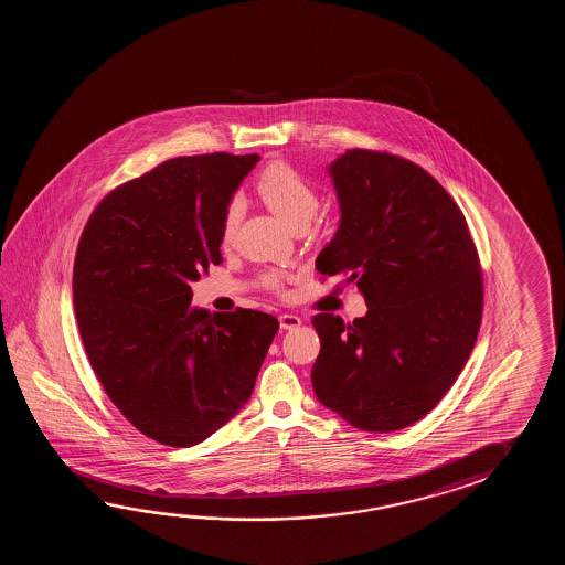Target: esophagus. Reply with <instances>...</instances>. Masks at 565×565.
Instances as JSON below:
<instances>
[{
	"label": "esophagus",
	"instance_id": "34e87169",
	"mask_svg": "<svg viewBox=\"0 0 565 565\" xmlns=\"http://www.w3.org/2000/svg\"><path fill=\"white\" fill-rule=\"evenodd\" d=\"M278 323H280V329H297L302 321H300L299 315H292V312H285V315H280L278 317Z\"/></svg>",
	"mask_w": 565,
	"mask_h": 565
}]
</instances>
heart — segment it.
<instances>
[{
	"label": "heart",
	"instance_id": "b5f03b06",
	"mask_svg": "<svg viewBox=\"0 0 565 565\" xmlns=\"http://www.w3.org/2000/svg\"><path fill=\"white\" fill-rule=\"evenodd\" d=\"M256 190L266 205L292 230L307 226L321 205V195L317 185L307 175H302L299 169L288 166L285 161L270 163L268 168L263 169V173L256 180ZM241 220L242 202L238 198H234L230 200L222 216V226H220L222 242L228 244L234 241ZM265 285L270 288H280L282 278L278 275H266Z\"/></svg>",
	"mask_w": 565,
	"mask_h": 565
}]
</instances>
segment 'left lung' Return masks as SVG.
Wrapping results in <instances>:
<instances>
[{
	"label": "left lung",
	"mask_w": 565,
	"mask_h": 565,
	"mask_svg": "<svg viewBox=\"0 0 565 565\" xmlns=\"http://www.w3.org/2000/svg\"><path fill=\"white\" fill-rule=\"evenodd\" d=\"M341 222L317 256L355 282L367 312H319L317 399L365 433L424 418L457 382L479 335L482 273L460 207L404 157L351 149L329 166Z\"/></svg>",
	"instance_id": "obj_1"
}]
</instances>
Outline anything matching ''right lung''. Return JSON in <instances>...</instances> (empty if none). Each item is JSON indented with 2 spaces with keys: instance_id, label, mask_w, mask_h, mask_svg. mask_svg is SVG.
<instances>
[{
  "instance_id": "right-lung-1",
  "label": "right lung",
  "mask_w": 565,
  "mask_h": 565,
  "mask_svg": "<svg viewBox=\"0 0 565 565\" xmlns=\"http://www.w3.org/2000/svg\"><path fill=\"white\" fill-rule=\"evenodd\" d=\"M260 157H175L103 198L74 258V315L110 402L161 445L188 448L253 394L277 317L192 307L222 263V216Z\"/></svg>"
}]
</instances>
